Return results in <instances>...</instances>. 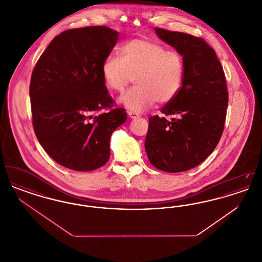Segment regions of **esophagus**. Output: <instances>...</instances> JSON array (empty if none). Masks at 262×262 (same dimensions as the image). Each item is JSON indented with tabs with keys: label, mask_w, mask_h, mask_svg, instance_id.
Returning <instances> with one entry per match:
<instances>
[{
	"label": "esophagus",
	"mask_w": 262,
	"mask_h": 262,
	"mask_svg": "<svg viewBox=\"0 0 262 262\" xmlns=\"http://www.w3.org/2000/svg\"><path fill=\"white\" fill-rule=\"evenodd\" d=\"M127 115H128L129 118H132V119H137V118L139 117V115H138L137 112H133V111H128Z\"/></svg>",
	"instance_id": "34e87169"
}]
</instances>
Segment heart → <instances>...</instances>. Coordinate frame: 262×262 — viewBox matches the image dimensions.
I'll list each match as a JSON object with an SVG mask.
<instances>
[{
    "label": "heart",
    "instance_id": "obj_1",
    "mask_svg": "<svg viewBox=\"0 0 262 262\" xmlns=\"http://www.w3.org/2000/svg\"><path fill=\"white\" fill-rule=\"evenodd\" d=\"M106 85L123 92L133 81L120 102L132 111H143L154 105L166 104L180 92L184 79V60L174 50L145 38L133 39L120 48V57L111 55L102 64Z\"/></svg>",
    "mask_w": 262,
    "mask_h": 262
}]
</instances>
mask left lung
<instances>
[{
  "instance_id": "obj_1",
  "label": "left lung",
  "mask_w": 262,
  "mask_h": 262,
  "mask_svg": "<svg viewBox=\"0 0 262 262\" xmlns=\"http://www.w3.org/2000/svg\"><path fill=\"white\" fill-rule=\"evenodd\" d=\"M154 29L183 56L184 79L178 95L161 110L174 118L151 116L144 145L155 168L185 172L203 162L222 137L229 100L226 77L215 51L203 38Z\"/></svg>"
}]
</instances>
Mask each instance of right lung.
Here are the masks:
<instances>
[{"label": "right lung", "instance_id": "right-lung-1", "mask_svg": "<svg viewBox=\"0 0 262 262\" xmlns=\"http://www.w3.org/2000/svg\"><path fill=\"white\" fill-rule=\"evenodd\" d=\"M118 36L106 26L66 30L52 40L32 72L29 95L38 141L71 170L88 172L108 162L111 135L126 120L102 75Z\"/></svg>", "mask_w": 262, "mask_h": 262}]
</instances>
